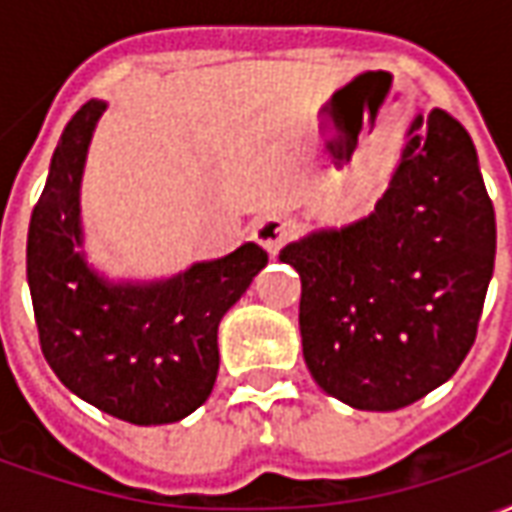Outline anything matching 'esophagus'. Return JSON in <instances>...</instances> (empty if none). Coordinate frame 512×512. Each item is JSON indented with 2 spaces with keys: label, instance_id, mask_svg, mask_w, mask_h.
<instances>
[{
  "label": "esophagus",
  "instance_id": "obj_1",
  "mask_svg": "<svg viewBox=\"0 0 512 512\" xmlns=\"http://www.w3.org/2000/svg\"><path fill=\"white\" fill-rule=\"evenodd\" d=\"M252 235H255V241L266 249L268 255H277L282 244L288 241L290 222L285 216H279V213H263L255 222V227H252Z\"/></svg>",
  "mask_w": 512,
  "mask_h": 512
}]
</instances>
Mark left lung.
<instances>
[{
	"label": "left lung",
	"instance_id": "left-lung-1",
	"mask_svg": "<svg viewBox=\"0 0 512 512\" xmlns=\"http://www.w3.org/2000/svg\"><path fill=\"white\" fill-rule=\"evenodd\" d=\"M496 219L466 128L417 115L376 208L279 252L299 271L304 362L326 395L395 411L450 381L477 337Z\"/></svg>",
	"mask_w": 512,
	"mask_h": 512
}]
</instances>
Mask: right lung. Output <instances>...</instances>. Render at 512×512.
<instances>
[{"label": "right lung", "mask_w": 512, "mask_h": 512, "mask_svg": "<svg viewBox=\"0 0 512 512\" xmlns=\"http://www.w3.org/2000/svg\"><path fill=\"white\" fill-rule=\"evenodd\" d=\"M104 109V101H87L51 156L29 219V293L43 356L73 395L131 425H167L211 395L219 321L268 255L244 244L158 282H109L87 266L82 172Z\"/></svg>", "instance_id": "1"}]
</instances>
